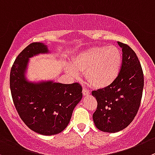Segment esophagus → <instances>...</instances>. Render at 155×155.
<instances>
[{"instance_id": "34e87169", "label": "esophagus", "mask_w": 155, "mask_h": 155, "mask_svg": "<svg viewBox=\"0 0 155 155\" xmlns=\"http://www.w3.org/2000/svg\"><path fill=\"white\" fill-rule=\"evenodd\" d=\"M84 96H88L90 94V91L87 90V88H83V91H82Z\"/></svg>"}]
</instances>
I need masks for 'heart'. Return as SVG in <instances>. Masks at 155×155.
Listing matches in <instances>:
<instances>
[{"label":"heart","instance_id":"b5f03b06","mask_svg":"<svg viewBox=\"0 0 155 155\" xmlns=\"http://www.w3.org/2000/svg\"><path fill=\"white\" fill-rule=\"evenodd\" d=\"M122 54L117 47L96 46L76 54L67 71L71 75L79 76L78 71L85 72V78L93 87L105 88L111 85L120 71Z\"/></svg>","mask_w":155,"mask_h":155}]
</instances>
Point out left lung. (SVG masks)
I'll return each instance as SVG.
<instances>
[{"mask_svg": "<svg viewBox=\"0 0 155 155\" xmlns=\"http://www.w3.org/2000/svg\"><path fill=\"white\" fill-rule=\"evenodd\" d=\"M123 51L119 75L107 87L92 91L97 107L93 114L96 127L105 132H119L127 127L136 116L144 87L142 68L135 51L118 42Z\"/></svg>", "mask_w": 155, "mask_h": 155, "instance_id": "obj_1", "label": "left lung"}]
</instances>
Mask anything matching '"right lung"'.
Wrapping results in <instances>:
<instances>
[{
	"mask_svg": "<svg viewBox=\"0 0 155 155\" xmlns=\"http://www.w3.org/2000/svg\"><path fill=\"white\" fill-rule=\"evenodd\" d=\"M48 52L45 44H29L18 54L10 74V91L19 116L31 130L43 135L62 132L82 98V87L78 83H33L26 80L29 58Z\"/></svg>",
	"mask_w": 155,
	"mask_h": 155,
	"instance_id": "obj_1",
	"label": "right lung"
}]
</instances>
